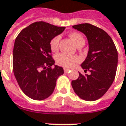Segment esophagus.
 Instances as JSON below:
<instances>
[{"instance_id":"obj_1","label":"esophagus","mask_w":126,"mask_h":126,"mask_svg":"<svg viewBox=\"0 0 126 126\" xmlns=\"http://www.w3.org/2000/svg\"><path fill=\"white\" fill-rule=\"evenodd\" d=\"M69 71H70V69H69L67 68H64V72H65V73H68Z\"/></svg>"}]
</instances>
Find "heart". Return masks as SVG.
Returning a JSON list of instances; mask_svg holds the SVG:
<instances>
[{
  "label": "heart",
  "instance_id": "1",
  "mask_svg": "<svg viewBox=\"0 0 126 126\" xmlns=\"http://www.w3.org/2000/svg\"><path fill=\"white\" fill-rule=\"evenodd\" d=\"M70 38L77 46L81 44H85L84 37L78 32H72L69 34ZM61 36L57 35L53 37L50 41V48L52 51H56L59 48V44L60 41ZM56 61L60 65L65 67H71L77 62L79 61V58L77 56L69 55L65 53H59L56 55Z\"/></svg>",
  "mask_w": 126,
  "mask_h": 126
}]
</instances>
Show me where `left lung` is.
I'll list each match as a JSON object with an SVG mask.
<instances>
[{
  "label": "left lung",
  "mask_w": 126,
  "mask_h": 126,
  "mask_svg": "<svg viewBox=\"0 0 126 126\" xmlns=\"http://www.w3.org/2000/svg\"><path fill=\"white\" fill-rule=\"evenodd\" d=\"M73 28L86 35L89 50L81 64L84 71L90 75L79 73V77L71 82L74 92L80 98L94 101L102 97L109 90L115 77L118 55L113 40L106 32L90 23H82Z\"/></svg>",
  "instance_id": "1"
}]
</instances>
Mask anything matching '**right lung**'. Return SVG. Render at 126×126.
Listing matches in <instances>:
<instances>
[{
  "label": "right lung",
  "mask_w": 126,
  "mask_h": 126,
  "mask_svg": "<svg viewBox=\"0 0 126 126\" xmlns=\"http://www.w3.org/2000/svg\"><path fill=\"white\" fill-rule=\"evenodd\" d=\"M65 28L37 21L22 30L15 39L13 73L21 90L32 99L41 100L50 96L57 78L64 73L63 67L55 65L50 41Z\"/></svg>",
  "instance_id": "right-lung-1"
}]
</instances>
